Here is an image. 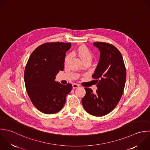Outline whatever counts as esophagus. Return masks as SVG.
<instances>
[{
  "label": "esophagus",
  "mask_w": 150,
  "mask_h": 150,
  "mask_svg": "<svg viewBox=\"0 0 150 150\" xmlns=\"http://www.w3.org/2000/svg\"><path fill=\"white\" fill-rule=\"evenodd\" d=\"M78 87H79V84L74 83V84L72 85V88H73V89H75V88H78Z\"/></svg>",
  "instance_id": "obj_1"
}]
</instances>
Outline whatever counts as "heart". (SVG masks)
<instances>
[{
	"instance_id": "b5f03b06",
	"label": "heart",
	"mask_w": 150,
	"mask_h": 150,
	"mask_svg": "<svg viewBox=\"0 0 150 150\" xmlns=\"http://www.w3.org/2000/svg\"><path fill=\"white\" fill-rule=\"evenodd\" d=\"M74 53L77 54L83 62L86 61H91L93 58V54L91 50L86 46H81L79 47L76 51H74ZM71 58V54H67L64 59V63L66 64L68 63L69 58Z\"/></svg>"
}]
</instances>
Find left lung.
Wrapping results in <instances>:
<instances>
[{
  "mask_svg": "<svg viewBox=\"0 0 150 150\" xmlns=\"http://www.w3.org/2000/svg\"><path fill=\"white\" fill-rule=\"evenodd\" d=\"M100 51L98 66L92 75L98 89L95 93L85 88L86 95L82 99L85 110L95 116H103L112 112L119 103L125 86L126 69L122 54L113 45L95 42Z\"/></svg>",
  "mask_w": 150,
  "mask_h": 150,
  "instance_id": "8db88e82",
  "label": "left lung"
}]
</instances>
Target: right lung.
Returning <instances> with one entry per match:
<instances>
[{
    "label": "right lung",
    "mask_w": 150,
    "mask_h": 150,
    "mask_svg": "<svg viewBox=\"0 0 150 150\" xmlns=\"http://www.w3.org/2000/svg\"><path fill=\"white\" fill-rule=\"evenodd\" d=\"M71 46V43L62 42L42 44L33 51L27 62L25 89L33 105L43 113L61 110L72 89L71 83L63 85L55 81L56 75L64 70L65 52Z\"/></svg>",
    "instance_id": "obj_1"
}]
</instances>
